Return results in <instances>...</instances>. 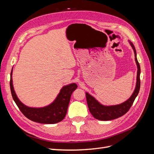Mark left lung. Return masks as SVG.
<instances>
[{"label": "left lung", "mask_w": 154, "mask_h": 154, "mask_svg": "<svg viewBox=\"0 0 154 154\" xmlns=\"http://www.w3.org/2000/svg\"><path fill=\"white\" fill-rule=\"evenodd\" d=\"M128 42L134 52L135 61H136L137 67L136 87H135L132 94L127 101H125L122 103L115 105H104L101 104L94 97H93L92 95L86 92V99L88 109H89L90 112L93 116V117L101 121H109L118 118L121 116H123L128 111L133 104L136 97L138 95L139 89H140L141 69L137 59L136 48H135L132 42L128 40Z\"/></svg>", "instance_id": "1"}]
</instances>
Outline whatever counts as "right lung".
<instances>
[{
	"instance_id": "obj_1",
	"label": "right lung",
	"mask_w": 154,
	"mask_h": 154,
	"mask_svg": "<svg viewBox=\"0 0 154 154\" xmlns=\"http://www.w3.org/2000/svg\"><path fill=\"white\" fill-rule=\"evenodd\" d=\"M12 74L13 68L10 75V88L13 99L27 118L43 124L57 123L64 119L72 93L78 87L75 83L63 86L55 100L49 105L42 107H31L24 105L18 97L14 89Z\"/></svg>"
}]
</instances>
